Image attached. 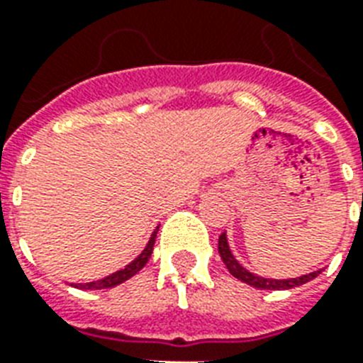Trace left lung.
Masks as SVG:
<instances>
[{"label": "left lung", "mask_w": 363, "mask_h": 363, "mask_svg": "<svg viewBox=\"0 0 363 363\" xmlns=\"http://www.w3.org/2000/svg\"><path fill=\"white\" fill-rule=\"evenodd\" d=\"M218 252H220V258L222 262L226 264L228 271H230L235 279L247 282V284H250V286L254 288H259V290H290V288L301 286L305 282L313 281L315 277H318L322 273V269H318L309 273V275L296 277V279H265V277L254 275V273L245 269L238 259H235V256H233L232 250H230V245H228L226 233H222L220 238H218Z\"/></svg>", "instance_id": "8db88e82"}]
</instances>
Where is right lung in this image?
Returning <instances> with one entry per match:
<instances>
[{
	"mask_svg": "<svg viewBox=\"0 0 363 363\" xmlns=\"http://www.w3.org/2000/svg\"><path fill=\"white\" fill-rule=\"evenodd\" d=\"M156 233H158V228L154 230L150 239H148L147 247L143 250L139 256H137L133 262L125 265L124 269H118L115 271L113 275H107L104 279H99V281H92V282H82V284H75V288H81V290H104V288H113L116 284H122L124 281L131 279V277L135 275L137 271H141L145 265H147L148 258H150V254H152V248H154V241H156ZM73 286V284H71Z\"/></svg>",
	"mask_w": 363,
	"mask_h": 363,
	"instance_id": "1",
	"label": "right lung"
}]
</instances>
